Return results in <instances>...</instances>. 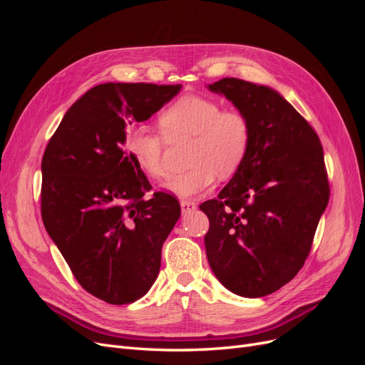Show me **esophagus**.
Listing matches in <instances>:
<instances>
[{
	"label": "esophagus",
	"mask_w": 365,
	"mask_h": 365,
	"mask_svg": "<svg viewBox=\"0 0 365 365\" xmlns=\"http://www.w3.org/2000/svg\"><path fill=\"white\" fill-rule=\"evenodd\" d=\"M180 205H181L182 213L192 212V210H195V208H196V204H195V202H192V201H181V202H180Z\"/></svg>",
	"instance_id": "esophagus-1"
}]
</instances>
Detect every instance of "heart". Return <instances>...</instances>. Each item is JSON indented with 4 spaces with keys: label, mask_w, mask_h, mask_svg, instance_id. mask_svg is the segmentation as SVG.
<instances>
[{
    "label": "heart",
    "mask_w": 365,
    "mask_h": 365,
    "mask_svg": "<svg viewBox=\"0 0 365 365\" xmlns=\"http://www.w3.org/2000/svg\"><path fill=\"white\" fill-rule=\"evenodd\" d=\"M158 125L165 140L192 138L189 164L192 169L172 175L163 184L180 197H192L210 189L220 178L233 176L250 148L251 129L239 111H222L213 98L187 94L165 106ZM164 138L145 125L129 126L125 132V149L137 168L152 180L164 175Z\"/></svg>",
    "instance_id": "b5f03b06"
}]
</instances>
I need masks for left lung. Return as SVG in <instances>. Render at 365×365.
Listing matches in <instances>:
<instances>
[{
    "mask_svg": "<svg viewBox=\"0 0 365 365\" xmlns=\"http://www.w3.org/2000/svg\"><path fill=\"white\" fill-rule=\"evenodd\" d=\"M250 123L245 161L200 208L210 268L247 298L280 289L300 271L329 202L323 148L311 125L271 86L224 77L207 85Z\"/></svg>",
    "mask_w": 365,
    "mask_h": 365,
    "instance_id": "8db88e82",
    "label": "left lung"
}]
</instances>
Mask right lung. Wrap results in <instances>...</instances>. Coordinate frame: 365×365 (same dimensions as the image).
<instances>
[{"instance_id":"add662e5","label":"right lung","mask_w":365,"mask_h":365,"mask_svg":"<svg viewBox=\"0 0 365 365\" xmlns=\"http://www.w3.org/2000/svg\"><path fill=\"white\" fill-rule=\"evenodd\" d=\"M182 85L101 83L65 113L42 157L41 215L82 288L109 304L134 303L157 280L161 248L180 219L125 146L126 126L146 121Z\"/></svg>"}]
</instances>
